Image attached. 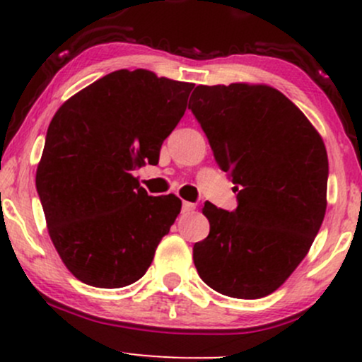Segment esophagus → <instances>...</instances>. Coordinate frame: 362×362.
I'll list each match as a JSON object with an SVG mask.
<instances>
[{
    "mask_svg": "<svg viewBox=\"0 0 362 362\" xmlns=\"http://www.w3.org/2000/svg\"><path fill=\"white\" fill-rule=\"evenodd\" d=\"M194 209H195L194 202H187V201H184V204H182V213L189 214V213H192Z\"/></svg>",
    "mask_w": 362,
    "mask_h": 362,
    "instance_id": "34e87169",
    "label": "esophagus"
}]
</instances>
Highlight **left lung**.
Listing matches in <instances>:
<instances>
[{
    "label": "left lung",
    "mask_w": 362,
    "mask_h": 362,
    "mask_svg": "<svg viewBox=\"0 0 362 362\" xmlns=\"http://www.w3.org/2000/svg\"><path fill=\"white\" fill-rule=\"evenodd\" d=\"M189 109L238 201L231 213L204 204L209 235L194 245L195 269L224 296H267L305 259L325 218V144L305 114L267 85H199Z\"/></svg>",
    "instance_id": "obj_1"
}]
</instances>
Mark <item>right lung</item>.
Listing matches in <instances>:
<instances>
[{
  "label": "right lung",
  "mask_w": 362,
  "mask_h": 362,
  "mask_svg": "<svg viewBox=\"0 0 362 362\" xmlns=\"http://www.w3.org/2000/svg\"><path fill=\"white\" fill-rule=\"evenodd\" d=\"M192 88L119 69L73 95L49 124L35 187L54 247L85 284L141 279L175 223L180 199L148 195L132 172L158 163Z\"/></svg>",
  "instance_id": "add662e5"
}]
</instances>
